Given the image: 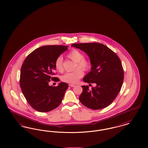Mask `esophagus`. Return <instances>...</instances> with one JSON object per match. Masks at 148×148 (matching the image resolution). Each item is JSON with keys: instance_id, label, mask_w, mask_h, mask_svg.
<instances>
[{"instance_id": "esophagus-1", "label": "esophagus", "mask_w": 148, "mask_h": 148, "mask_svg": "<svg viewBox=\"0 0 148 148\" xmlns=\"http://www.w3.org/2000/svg\"><path fill=\"white\" fill-rule=\"evenodd\" d=\"M69 85L71 87H74V86H75V85L73 84H69Z\"/></svg>"}]
</instances>
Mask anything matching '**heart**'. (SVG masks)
Segmentation results:
<instances>
[{
  "mask_svg": "<svg viewBox=\"0 0 148 148\" xmlns=\"http://www.w3.org/2000/svg\"><path fill=\"white\" fill-rule=\"evenodd\" d=\"M67 56L71 60L76 63L75 68L77 67H77V69L71 72L66 73L61 77V79L65 83H76L84 75V71L82 69L85 71L90 70L92 68V64L89 60L84 58V54L78 50H71ZM54 64L56 70L59 72H62L64 70L63 56H58Z\"/></svg>",
  "mask_w": 148,
  "mask_h": 148,
  "instance_id": "1",
  "label": "heart"
}]
</instances>
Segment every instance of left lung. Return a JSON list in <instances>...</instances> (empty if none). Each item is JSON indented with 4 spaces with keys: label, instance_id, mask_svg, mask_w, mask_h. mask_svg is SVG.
I'll return each mask as SVG.
<instances>
[{
    "label": "left lung",
    "instance_id": "obj_1",
    "mask_svg": "<svg viewBox=\"0 0 148 148\" xmlns=\"http://www.w3.org/2000/svg\"><path fill=\"white\" fill-rule=\"evenodd\" d=\"M71 47L83 50L89 57L91 71L83 77V81L97 84L91 90L87 85L82 86L80 102L94 110L105 108L117 97L123 83L124 71L119 58L100 43H77Z\"/></svg>",
    "mask_w": 148,
    "mask_h": 148
}]
</instances>
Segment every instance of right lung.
<instances>
[{"label": "right lung", "mask_w": 148, "mask_h": 148, "mask_svg": "<svg viewBox=\"0 0 148 148\" xmlns=\"http://www.w3.org/2000/svg\"><path fill=\"white\" fill-rule=\"evenodd\" d=\"M68 46L45 45L29 54L21 66L20 86L29 105L39 112H48L61 104L68 88L60 82L57 86H50V80L59 81L55 74V61L68 50Z\"/></svg>", "instance_id": "add662e5"}]
</instances>
